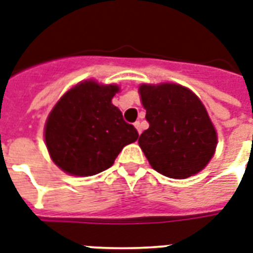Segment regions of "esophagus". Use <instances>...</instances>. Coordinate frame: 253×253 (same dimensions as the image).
Listing matches in <instances>:
<instances>
[{"instance_id":"1","label":"esophagus","mask_w":253,"mask_h":253,"mask_svg":"<svg viewBox=\"0 0 253 253\" xmlns=\"http://www.w3.org/2000/svg\"><path fill=\"white\" fill-rule=\"evenodd\" d=\"M134 126H135V128L138 130L139 134H140V132H142V128H140V122H139V121H136V122L134 123Z\"/></svg>"}]
</instances>
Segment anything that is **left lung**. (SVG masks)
Masks as SVG:
<instances>
[{
    "label": "left lung",
    "instance_id": "8db88e82",
    "mask_svg": "<svg viewBox=\"0 0 253 253\" xmlns=\"http://www.w3.org/2000/svg\"><path fill=\"white\" fill-rule=\"evenodd\" d=\"M139 94L150 127L138 143L151 167L170 178L202 170L214 156L218 138L201 99L178 84H143Z\"/></svg>",
    "mask_w": 253,
    "mask_h": 253
}]
</instances>
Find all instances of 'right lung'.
I'll return each mask as SVG.
<instances>
[{
    "label": "right lung",
    "mask_w": 253,
    "mask_h": 253,
    "mask_svg": "<svg viewBox=\"0 0 253 253\" xmlns=\"http://www.w3.org/2000/svg\"><path fill=\"white\" fill-rule=\"evenodd\" d=\"M117 85L87 80L65 93L49 113L44 139L49 156L73 176H94L114 164L122 148L138 139L132 125L111 103Z\"/></svg>",
    "instance_id": "right-lung-1"
}]
</instances>
